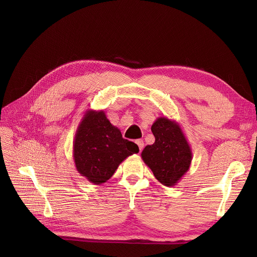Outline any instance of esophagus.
<instances>
[{
	"label": "esophagus",
	"mask_w": 257,
	"mask_h": 257,
	"mask_svg": "<svg viewBox=\"0 0 257 257\" xmlns=\"http://www.w3.org/2000/svg\"><path fill=\"white\" fill-rule=\"evenodd\" d=\"M135 142H136V144L138 145L139 151L141 152V151L143 150V148H144V142H143V140H142V139H137Z\"/></svg>",
	"instance_id": "obj_1"
}]
</instances>
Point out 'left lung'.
I'll list each match as a JSON object with an SVG mask.
<instances>
[{
    "instance_id": "obj_1",
    "label": "left lung",
    "mask_w": 257,
    "mask_h": 257,
    "mask_svg": "<svg viewBox=\"0 0 257 257\" xmlns=\"http://www.w3.org/2000/svg\"><path fill=\"white\" fill-rule=\"evenodd\" d=\"M156 141L145 146L141 158L163 185L175 186L190 168L192 152L180 125L160 117L152 126Z\"/></svg>"
}]
</instances>
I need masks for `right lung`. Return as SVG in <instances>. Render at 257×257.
<instances>
[{
    "label": "right lung",
    "instance_id": "add662e5",
    "mask_svg": "<svg viewBox=\"0 0 257 257\" xmlns=\"http://www.w3.org/2000/svg\"><path fill=\"white\" fill-rule=\"evenodd\" d=\"M138 152L137 144L124 139L103 111H86L73 141L76 170L94 185L106 182L125 159Z\"/></svg>",
    "mask_w": 257,
    "mask_h": 257
}]
</instances>
